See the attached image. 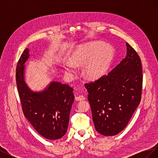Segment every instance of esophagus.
Wrapping results in <instances>:
<instances>
[{"instance_id":"34e87169","label":"esophagus","mask_w":158,"mask_h":158,"mask_svg":"<svg viewBox=\"0 0 158 158\" xmlns=\"http://www.w3.org/2000/svg\"><path fill=\"white\" fill-rule=\"evenodd\" d=\"M75 99L76 101H80V100L85 99V96H84L83 95H78V96H76Z\"/></svg>"}]
</instances>
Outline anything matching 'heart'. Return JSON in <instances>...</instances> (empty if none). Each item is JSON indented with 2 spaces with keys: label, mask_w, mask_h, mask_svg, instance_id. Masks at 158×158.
I'll use <instances>...</instances> for the list:
<instances>
[{
  "label": "heart",
  "mask_w": 158,
  "mask_h": 158,
  "mask_svg": "<svg viewBox=\"0 0 158 158\" xmlns=\"http://www.w3.org/2000/svg\"><path fill=\"white\" fill-rule=\"evenodd\" d=\"M113 51L111 47L102 42H92L80 46L70 59V63L65 65V70L69 74L74 73V66H82L88 63L84 73L89 79H98L106 73L111 63Z\"/></svg>",
  "instance_id": "heart-1"
}]
</instances>
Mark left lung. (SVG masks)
<instances>
[{"instance_id":"left-lung-1","label":"left lung","mask_w":158,"mask_h":158,"mask_svg":"<svg viewBox=\"0 0 158 158\" xmlns=\"http://www.w3.org/2000/svg\"><path fill=\"white\" fill-rule=\"evenodd\" d=\"M127 50L125 59L108 74L85 84L95 128L104 136H114L121 132L141 100V60L128 43Z\"/></svg>"}]
</instances>
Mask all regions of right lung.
<instances>
[{
	"mask_svg": "<svg viewBox=\"0 0 158 158\" xmlns=\"http://www.w3.org/2000/svg\"><path fill=\"white\" fill-rule=\"evenodd\" d=\"M29 50L23 51L18 62L16 80L24 116L40 135L57 140L67 131L70 113L74 95L68 84L52 82L41 92L31 91L24 81V63Z\"/></svg>",
	"mask_w": 158,
	"mask_h": 158,
	"instance_id": "right-lung-1",
	"label": "right lung"
}]
</instances>
